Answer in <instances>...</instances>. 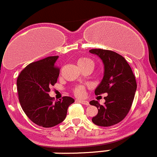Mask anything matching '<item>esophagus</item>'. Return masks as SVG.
Instances as JSON below:
<instances>
[{
	"label": "esophagus",
	"instance_id": "1",
	"mask_svg": "<svg viewBox=\"0 0 157 157\" xmlns=\"http://www.w3.org/2000/svg\"><path fill=\"white\" fill-rule=\"evenodd\" d=\"M76 101L79 102V103L82 104L84 105H89V102L87 101H82V100H76Z\"/></svg>",
	"mask_w": 157,
	"mask_h": 157
}]
</instances>
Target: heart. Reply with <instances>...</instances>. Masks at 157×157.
Masks as SVG:
<instances>
[{
  "instance_id": "b5f03b06",
  "label": "heart",
  "mask_w": 157,
  "mask_h": 157,
  "mask_svg": "<svg viewBox=\"0 0 157 157\" xmlns=\"http://www.w3.org/2000/svg\"><path fill=\"white\" fill-rule=\"evenodd\" d=\"M77 63L78 65V67H80V69L88 67V66H93L94 67L93 61L90 58H87V57H81V58H79L77 61ZM74 94L77 96H82L83 94V87L82 86H78V87L74 88Z\"/></svg>"
}]
</instances>
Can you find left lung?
I'll list each match as a JSON object with an SVG mask.
<instances>
[{
  "label": "left lung",
  "instance_id": "left-lung-1",
  "mask_svg": "<svg viewBox=\"0 0 157 157\" xmlns=\"http://www.w3.org/2000/svg\"><path fill=\"white\" fill-rule=\"evenodd\" d=\"M89 52L98 56L104 64L103 79L95 89V94H108L103 105L94 100L90 101L98 109L92 121L99 126H112L124 119L129 112L137 88L136 78L127 61L119 54L101 49Z\"/></svg>",
  "mask_w": 157,
  "mask_h": 157
}]
</instances>
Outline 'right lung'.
Here are the masks:
<instances>
[{"label": "right lung", "instance_id": "add662e5", "mask_svg": "<svg viewBox=\"0 0 157 157\" xmlns=\"http://www.w3.org/2000/svg\"><path fill=\"white\" fill-rule=\"evenodd\" d=\"M59 56H49L28 65L17 80L19 102L32 121L44 128L63 121L67 108L74 102L71 97H63L53 102L49 94L50 87L57 81L59 71L55 66Z\"/></svg>", "mask_w": 157, "mask_h": 157}]
</instances>
